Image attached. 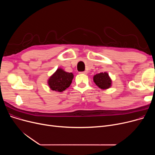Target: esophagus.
Returning <instances> with one entry per match:
<instances>
[{
    "label": "esophagus",
    "mask_w": 155,
    "mask_h": 155,
    "mask_svg": "<svg viewBox=\"0 0 155 155\" xmlns=\"http://www.w3.org/2000/svg\"><path fill=\"white\" fill-rule=\"evenodd\" d=\"M80 74H87V71H82V72H80Z\"/></svg>",
    "instance_id": "obj_1"
}]
</instances>
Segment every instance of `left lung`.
Listing matches in <instances>:
<instances>
[{
  "mask_svg": "<svg viewBox=\"0 0 155 155\" xmlns=\"http://www.w3.org/2000/svg\"><path fill=\"white\" fill-rule=\"evenodd\" d=\"M94 82L99 88L102 89H107L111 86L112 81L106 72L100 73L94 77Z\"/></svg>",
  "mask_w": 155,
  "mask_h": 155,
  "instance_id": "8db88e82",
  "label": "left lung"
}]
</instances>
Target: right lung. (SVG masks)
Masks as SVG:
<instances>
[{
  "mask_svg": "<svg viewBox=\"0 0 155 155\" xmlns=\"http://www.w3.org/2000/svg\"><path fill=\"white\" fill-rule=\"evenodd\" d=\"M73 78V73L58 68L48 80V85L52 91L61 92L69 87Z\"/></svg>",
  "mask_w": 155,
  "mask_h": 155,
  "instance_id": "1",
  "label": "right lung"
}]
</instances>
